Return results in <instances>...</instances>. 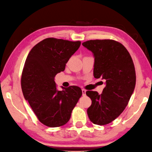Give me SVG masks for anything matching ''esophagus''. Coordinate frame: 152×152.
<instances>
[{"instance_id":"34e87169","label":"esophagus","mask_w":152,"mask_h":152,"mask_svg":"<svg viewBox=\"0 0 152 152\" xmlns=\"http://www.w3.org/2000/svg\"><path fill=\"white\" fill-rule=\"evenodd\" d=\"M86 89H82V95L83 96H86Z\"/></svg>"}]
</instances>
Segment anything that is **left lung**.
I'll use <instances>...</instances> for the list:
<instances>
[{
    "label": "left lung",
    "mask_w": 152,
    "mask_h": 152,
    "mask_svg": "<svg viewBox=\"0 0 152 152\" xmlns=\"http://www.w3.org/2000/svg\"><path fill=\"white\" fill-rule=\"evenodd\" d=\"M82 45L94 54V77L106 81L102 94L86 91L91 99L87 112L94 124L105 125L115 120L127 106L135 86V66L128 50L118 42L94 39Z\"/></svg>",
    "instance_id": "left-lung-1"
}]
</instances>
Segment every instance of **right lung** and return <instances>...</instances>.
Segmentation results:
<instances>
[{
    "mask_svg": "<svg viewBox=\"0 0 152 152\" xmlns=\"http://www.w3.org/2000/svg\"><path fill=\"white\" fill-rule=\"evenodd\" d=\"M80 45V41L46 38L32 48L26 58L21 75L23 96L38 120L49 127L65 125L82 95L77 86L57 90L54 81Z\"/></svg>",
    "mask_w": 152,
    "mask_h": 152,
    "instance_id": "add662e5",
    "label": "right lung"
}]
</instances>
